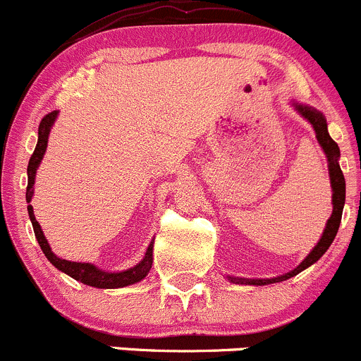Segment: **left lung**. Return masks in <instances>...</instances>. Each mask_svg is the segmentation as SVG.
Here are the masks:
<instances>
[{"mask_svg": "<svg viewBox=\"0 0 361 361\" xmlns=\"http://www.w3.org/2000/svg\"><path fill=\"white\" fill-rule=\"evenodd\" d=\"M298 112L312 124L314 131H316V138L317 142L323 147L324 154L328 158V170H330V182H331V189H334V196H331V202H334V212H331L330 219H328L326 228L323 231V237L319 238L316 247L309 252L305 259L291 272L284 274V276L276 277V279H238V277H230V281L237 284H255V286H265V284H272V283H281V281H286L290 277L297 276L300 274L302 270H305L307 267H310L312 263H316L321 256L326 252V249L330 247V244L334 242L335 235L338 231V224H341L342 219V209H344V202H345V180L344 176H342V170L338 166V156H341V149L338 145L331 140V137L328 135V128H326V119L321 112L317 110L310 109V106L305 105H297Z\"/></svg>", "mask_w": 361, "mask_h": 361, "instance_id": "obj_1", "label": "left lung"}]
</instances>
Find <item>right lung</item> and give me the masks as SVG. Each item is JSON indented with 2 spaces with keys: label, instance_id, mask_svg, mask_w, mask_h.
I'll return each instance as SVG.
<instances>
[{
  "label": "right lung",
  "instance_id": "1",
  "mask_svg": "<svg viewBox=\"0 0 361 361\" xmlns=\"http://www.w3.org/2000/svg\"><path fill=\"white\" fill-rule=\"evenodd\" d=\"M56 116H58V110L54 112L47 114V116L42 119L40 126H38V144L35 147L33 156L30 159V165H27V189H26V200H27V214H30V219L33 223V230H35V237H37L38 244H40L42 251L44 255L47 256L49 262L59 269L61 272L68 274L70 277H73L75 281H80V283L87 284V286H94V288H103V290H110V288H123V286H130V284L138 283V281L144 279L145 276L149 274L152 265V242L151 245L147 247V252H145V258L142 259L138 265H135L133 269L124 270V272H103V270L96 269L94 265L91 263H77V262H68V259H61L54 252L51 251V245H49L47 238H45L44 231H42L40 224H38L37 217H35L33 207L30 205L31 196H33V184H35V173H37L38 165H40L42 158L45 154V149H47V140H49V133H51V128L54 124Z\"/></svg>",
  "mask_w": 361,
  "mask_h": 361
}]
</instances>
